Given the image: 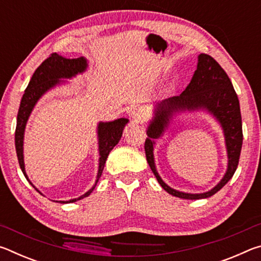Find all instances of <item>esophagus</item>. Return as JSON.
<instances>
[{"label": "esophagus", "mask_w": 261, "mask_h": 261, "mask_svg": "<svg viewBox=\"0 0 261 261\" xmlns=\"http://www.w3.org/2000/svg\"><path fill=\"white\" fill-rule=\"evenodd\" d=\"M131 118L135 123L139 124V123H143L146 120V113H145V110L143 108L136 107L131 110Z\"/></svg>", "instance_id": "obj_1"}]
</instances>
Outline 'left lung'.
Instances as JSON below:
<instances>
[{
    "label": "left lung",
    "instance_id": "8db88e82",
    "mask_svg": "<svg viewBox=\"0 0 261 261\" xmlns=\"http://www.w3.org/2000/svg\"><path fill=\"white\" fill-rule=\"evenodd\" d=\"M205 111L218 121L223 129L226 144L228 165L220 182L208 192L188 194L170 188L158 175L153 160L155 140L160 139L176 114L182 112ZM145 153L148 166L162 189L174 197L182 199H204L222 189L235 174L243 144L242 116L240 101L228 74L213 57L207 54L198 55L197 70L187 88L177 96L165 99L154 105L153 117L149 121Z\"/></svg>",
    "mask_w": 261,
    "mask_h": 261
}]
</instances>
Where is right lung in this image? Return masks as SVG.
<instances>
[{
    "mask_svg": "<svg viewBox=\"0 0 261 261\" xmlns=\"http://www.w3.org/2000/svg\"><path fill=\"white\" fill-rule=\"evenodd\" d=\"M88 62L85 57H77V59H65V57L61 56L59 54H51L47 60H45L41 63L40 67L35 70L32 78L29 83L28 87L24 92L23 98L20 101L18 115H17V125H16V132H15V145H16V152L17 158H18V162L20 166V169L23 171L26 179L29 183L37 190V191L42 194L41 191H39L31 182L28 174L25 170V162H24V135H25V127L28 124V121L32 114L35 105L40 100L43 95H45L48 91L53 90L56 86L63 85L67 83V81L63 79H71L76 77L77 74H82L87 70ZM129 123L127 118H117V120L110 121V122H99L98 127H96V134H98V146H99V167H98V174H96V179L93 187H92L87 192L82 194L81 197L73 198L67 201L63 200H54L60 204H70V202H74L77 200H81L83 198H86L90 196L92 191L95 189L96 183H98L99 178L102 175V170L105 168V163L107 161V158L112 149L116 146L120 141L121 137L123 135V130H124L125 125ZM43 196V194H42Z\"/></svg>",
    "mask_w": 261,
    "mask_h": 261,
    "instance_id": "add662e5",
    "label": "right lung"
}]
</instances>
